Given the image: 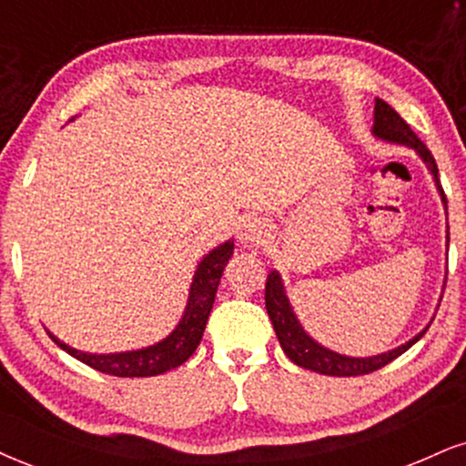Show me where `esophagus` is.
Wrapping results in <instances>:
<instances>
[{"label":"esophagus","instance_id":"obj_1","mask_svg":"<svg viewBox=\"0 0 466 466\" xmlns=\"http://www.w3.org/2000/svg\"><path fill=\"white\" fill-rule=\"evenodd\" d=\"M244 239L248 244H259V242H266V227H263L261 222H250L248 227H246L244 231Z\"/></svg>","mask_w":466,"mask_h":466}]
</instances>
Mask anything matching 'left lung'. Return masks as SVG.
<instances>
[{
	"label": "left lung",
	"instance_id": "8db88e82",
	"mask_svg": "<svg viewBox=\"0 0 466 466\" xmlns=\"http://www.w3.org/2000/svg\"><path fill=\"white\" fill-rule=\"evenodd\" d=\"M371 131L373 136L380 137L384 142H395V145L415 148L419 157L426 162L428 170L432 172L436 189H439L441 200H443L447 209V198H445L443 186H441L439 181V168H436L432 153L428 151V147L419 140L415 131L410 129V125L406 123V120L401 118L387 101L376 99ZM447 242H450V235H447ZM266 309H268L269 319H272L274 332H277L280 348H283V352L289 356V360H294L298 367H304V370L324 373V376H363V373L380 370V367L391 363L393 359H398L400 354H404L406 350H409L412 343H417L428 330L426 326V329L419 332L417 337H412L410 341H406L404 346H398L395 350H389V352H382L376 356H365V359L332 352V350L319 346V343L302 329V324L296 318L294 309H291L289 298L285 294L283 279H280L277 269H272L266 280Z\"/></svg>",
	"mask_w": 466,
	"mask_h": 466
}]
</instances>
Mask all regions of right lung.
Returning <instances> with one entry per match:
<instances>
[{
	"mask_svg": "<svg viewBox=\"0 0 466 466\" xmlns=\"http://www.w3.org/2000/svg\"><path fill=\"white\" fill-rule=\"evenodd\" d=\"M233 255V239L224 242L203 257L194 272L192 285H189V296L183 318L177 324V329L168 337L157 341L155 346L131 350V352H116V354H90L66 346L65 341L51 335V341L57 343V348L65 350L73 359L82 360L93 370L101 373H110L118 378H147L157 376V373L170 371L181 363H186L194 350L198 348L203 339L207 319H209L211 307H214L218 285H220L224 266Z\"/></svg>",
	"mask_w": 466,
	"mask_h": 466,
	"instance_id": "right-lung-1",
	"label": "right lung"
}]
</instances>
